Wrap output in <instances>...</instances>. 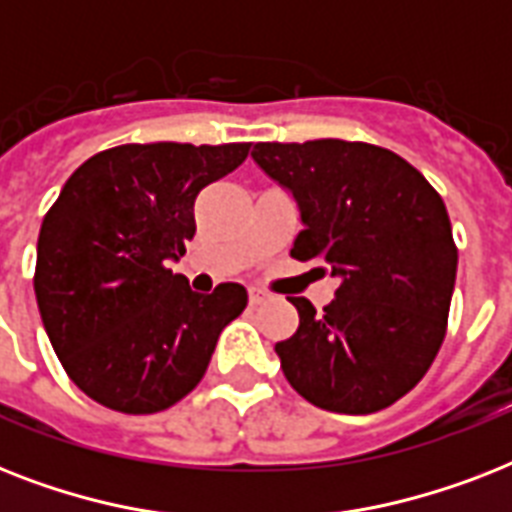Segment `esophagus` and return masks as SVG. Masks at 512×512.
Returning <instances> with one entry per match:
<instances>
[{"label": "esophagus", "instance_id": "34e87169", "mask_svg": "<svg viewBox=\"0 0 512 512\" xmlns=\"http://www.w3.org/2000/svg\"><path fill=\"white\" fill-rule=\"evenodd\" d=\"M268 300V295H265L263 289H249V305H260Z\"/></svg>", "mask_w": 512, "mask_h": 512}]
</instances>
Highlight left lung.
<instances>
[{
    "label": "left lung",
    "instance_id": "8db88e82",
    "mask_svg": "<svg viewBox=\"0 0 512 512\" xmlns=\"http://www.w3.org/2000/svg\"><path fill=\"white\" fill-rule=\"evenodd\" d=\"M252 159L295 199L303 231L292 257L337 279L324 313L289 297L300 327L276 342L284 377L327 412H380L444 342L457 279L444 201L412 164L369 143H257Z\"/></svg>",
    "mask_w": 512,
    "mask_h": 512
}]
</instances>
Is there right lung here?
Listing matches in <instances>:
<instances>
[{
    "instance_id": "add662e5",
    "label": "right lung",
    "mask_w": 512,
    "mask_h": 512,
    "mask_svg": "<svg viewBox=\"0 0 512 512\" xmlns=\"http://www.w3.org/2000/svg\"><path fill=\"white\" fill-rule=\"evenodd\" d=\"M249 143H127L68 177L44 215L34 292L60 364L92 401L154 414L188 396L247 289L188 287L170 263L193 239V204L239 167Z\"/></svg>"
}]
</instances>
